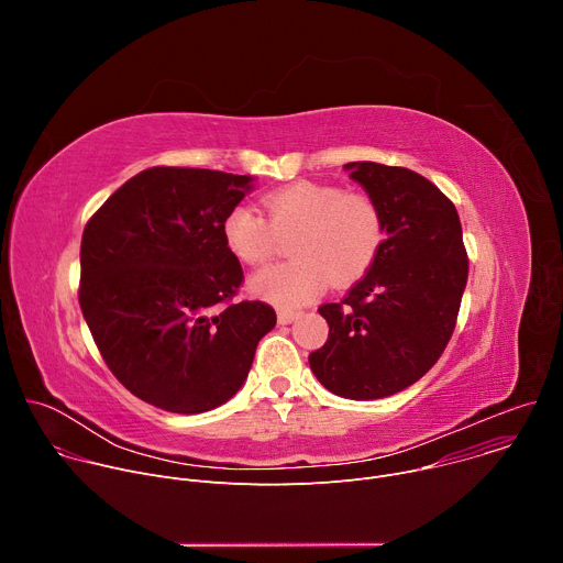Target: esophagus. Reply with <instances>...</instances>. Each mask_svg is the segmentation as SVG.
<instances>
[{"label": "esophagus", "instance_id": "obj_1", "mask_svg": "<svg viewBox=\"0 0 563 563\" xmlns=\"http://www.w3.org/2000/svg\"><path fill=\"white\" fill-rule=\"evenodd\" d=\"M300 316V311H296V309H278V323L280 325H289V323H294V320Z\"/></svg>", "mask_w": 563, "mask_h": 563}]
</instances>
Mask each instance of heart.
Listing matches in <instances>:
<instances>
[{
    "label": "heart",
    "instance_id": "heart-1",
    "mask_svg": "<svg viewBox=\"0 0 563 563\" xmlns=\"http://www.w3.org/2000/svg\"><path fill=\"white\" fill-rule=\"evenodd\" d=\"M265 218L233 207L222 224L229 252L245 265H265L289 238V263L261 269L250 289L278 305L298 307L328 280L347 287L367 276L385 245V218L374 196L339 185L294 183L263 198Z\"/></svg>",
    "mask_w": 563,
    "mask_h": 563
}]
</instances>
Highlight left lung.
Wrapping results in <instances>:
<instances>
[{"mask_svg":"<svg viewBox=\"0 0 563 563\" xmlns=\"http://www.w3.org/2000/svg\"><path fill=\"white\" fill-rule=\"evenodd\" d=\"M383 209L378 261L339 302L320 305L328 343L309 367L330 391L372 400L417 383L452 339L467 283V254L452 200L406 167L347 163Z\"/></svg>","mask_w":563,"mask_h":563,"instance_id":"obj_1","label":"left lung"}]
</instances>
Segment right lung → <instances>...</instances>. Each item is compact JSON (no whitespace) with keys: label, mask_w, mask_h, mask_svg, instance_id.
Here are the masks:
<instances>
[{"label":"right lung","mask_w":563,"mask_h":563,"mask_svg":"<svg viewBox=\"0 0 563 563\" xmlns=\"http://www.w3.org/2000/svg\"><path fill=\"white\" fill-rule=\"evenodd\" d=\"M250 183L151 167L85 227L79 307L113 376L159 410L198 415L227 404L276 325L272 305L233 300L245 276L222 224Z\"/></svg>","instance_id":"add662e5"}]
</instances>
